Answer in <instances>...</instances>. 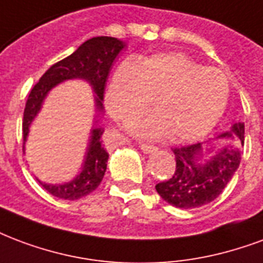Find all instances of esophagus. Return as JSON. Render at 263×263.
I'll return each instance as SVG.
<instances>
[{
  "label": "esophagus",
  "mask_w": 263,
  "mask_h": 263,
  "mask_svg": "<svg viewBox=\"0 0 263 263\" xmlns=\"http://www.w3.org/2000/svg\"><path fill=\"white\" fill-rule=\"evenodd\" d=\"M139 147H141L143 153H152V152L157 151L156 146H153V145H147V143H141V146Z\"/></svg>",
  "instance_id": "obj_1"
}]
</instances>
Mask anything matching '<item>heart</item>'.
Instances as JSON below:
<instances>
[{"label":"heart","mask_w":263,"mask_h":263,"mask_svg":"<svg viewBox=\"0 0 263 263\" xmlns=\"http://www.w3.org/2000/svg\"><path fill=\"white\" fill-rule=\"evenodd\" d=\"M230 95L224 73L202 67L184 52H156L125 61L117 68L106 92L108 111L118 121L142 112L152 100L153 114L139 117L128 128L135 135L178 141L205 135L219 121Z\"/></svg>","instance_id":"heart-1"}]
</instances>
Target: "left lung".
Masks as SVG:
<instances>
[{
  "instance_id": "8db88e82",
  "label": "left lung",
  "mask_w": 263,
  "mask_h": 263,
  "mask_svg": "<svg viewBox=\"0 0 263 263\" xmlns=\"http://www.w3.org/2000/svg\"><path fill=\"white\" fill-rule=\"evenodd\" d=\"M244 122H235L208 143L174 147L176 171L170 180L159 182L157 194L170 205L194 209L211 203L220 195L240 166L244 145Z\"/></svg>"
}]
</instances>
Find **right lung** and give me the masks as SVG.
Wrapping results in <instances>:
<instances>
[{
	"label": "right lung",
	"mask_w": 263,
	"mask_h": 263,
	"mask_svg": "<svg viewBox=\"0 0 263 263\" xmlns=\"http://www.w3.org/2000/svg\"><path fill=\"white\" fill-rule=\"evenodd\" d=\"M125 47V43L116 37H99L89 39L81 44L75 52L64 58L57 64H54L46 71L39 82L34 85L29 93L26 107L23 111L22 134H23V151L25 142L28 139L29 126L42 108L43 100L46 99L48 92L58 83L65 82L69 79H83L92 86L95 97H96V111L100 116L103 111V97H104V87L108 78V72L117 55ZM99 120L95 121V128L90 132V139L87 145L86 159L83 161V167L81 173L73 180L64 182V184H46L39 180L46 191L51 195L75 201L79 198L89 195L90 192L100 185L104 173L107 168L108 152L104 149L102 135L104 128L97 124Z\"/></svg>",
	"instance_id": "obj_1"
}]
</instances>
